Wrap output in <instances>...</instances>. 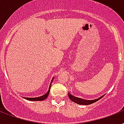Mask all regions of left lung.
I'll return each mask as SVG.
<instances>
[{
	"label": "left lung",
	"mask_w": 124,
	"mask_h": 124,
	"mask_svg": "<svg viewBox=\"0 0 124 124\" xmlns=\"http://www.w3.org/2000/svg\"><path fill=\"white\" fill-rule=\"evenodd\" d=\"M104 95H102L98 99H93V100H86V99H83L82 98H79V97H76L74 96L72 94H71L70 93H68V97H69L70 99L72 101L74 102H76V104H81V105H87V104H91L94 103L95 102H97V101H99V99H101L102 97H103Z\"/></svg>",
	"instance_id": "8db88e82"
}]
</instances>
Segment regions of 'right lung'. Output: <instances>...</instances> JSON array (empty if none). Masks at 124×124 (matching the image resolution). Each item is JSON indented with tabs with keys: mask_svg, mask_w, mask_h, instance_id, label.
I'll list each match as a JSON object with an SVG mask.
<instances>
[{
	"mask_svg": "<svg viewBox=\"0 0 124 124\" xmlns=\"http://www.w3.org/2000/svg\"><path fill=\"white\" fill-rule=\"evenodd\" d=\"M54 78H53L51 80V82L50 83V85H49V88H48V90L47 92L45 94H44L43 95H41V96H39L38 97H24L25 99H27L28 101H43V100L46 99L48 96V94L50 93V87H51V84H52V82H53V80L54 79Z\"/></svg>",
	"mask_w": 124,
	"mask_h": 124,
	"instance_id": "add662e5",
	"label": "right lung"
}]
</instances>
